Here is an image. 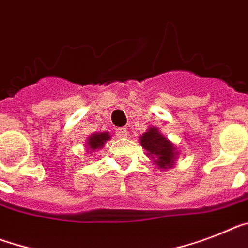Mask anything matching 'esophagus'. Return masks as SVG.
<instances>
[{"label":"esophagus","mask_w":248,"mask_h":248,"mask_svg":"<svg viewBox=\"0 0 248 248\" xmlns=\"http://www.w3.org/2000/svg\"><path fill=\"white\" fill-rule=\"evenodd\" d=\"M116 136L117 137H126L127 136V128H124V127H120L116 130Z\"/></svg>","instance_id":"obj_1"}]
</instances>
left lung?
I'll use <instances>...</instances> for the list:
<instances>
[{
  "instance_id": "1",
  "label": "left lung",
  "mask_w": 248,
  "mask_h": 248,
  "mask_svg": "<svg viewBox=\"0 0 248 248\" xmlns=\"http://www.w3.org/2000/svg\"><path fill=\"white\" fill-rule=\"evenodd\" d=\"M141 145L154 159V163L161 169L171 168L175 161V147L166 137L160 134L157 128H150L141 136Z\"/></svg>"
}]
</instances>
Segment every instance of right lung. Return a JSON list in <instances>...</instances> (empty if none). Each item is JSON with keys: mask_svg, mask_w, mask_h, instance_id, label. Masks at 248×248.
I'll use <instances>...</instances> for the list:
<instances>
[{"mask_svg": "<svg viewBox=\"0 0 248 248\" xmlns=\"http://www.w3.org/2000/svg\"><path fill=\"white\" fill-rule=\"evenodd\" d=\"M109 139V135L108 132H102V134H93L91 135L88 140V146L91 150H95L102 147L106 143V141H108Z\"/></svg>", "mask_w": 248, "mask_h": 248, "instance_id": "right-lung-1", "label": "right lung"}]
</instances>
